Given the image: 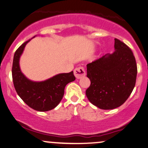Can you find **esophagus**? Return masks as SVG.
I'll use <instances>...</instances> for the list:
<instances>
[{"label":"esophagus","mask_w":148,"mask_h":148,"mask_svg":"<svg viewBox=\"0 0 148 148\" xmlns=\"http://www.w3.org/2000/svg\"><path fill=\"white\" fill-rule=\"evenodd\" d=\"M74 75L77 79H80L86 75V71L84 68L82 66H79L76 68L74 70Z\"/></svg>","instance_id":"esophagus-1"}]
</instances>
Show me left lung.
<instances>
[{
  "instance_id": "8db88e82",
  "label": "left lung",
  "mask_w": 148,
  "mask_h": 148,
  "mask_svg": "<svg viewBox=\"0 0 148 148\" xmlns=\"http://www.w3.org/2000/svg\"><path fill=\"white\" fill-rule=\"evenodd\" d=\"M115 51L87 64L90 86L86 95L92 104L101 109L122 105L135 86L137 68L131 49L115 39Z\"/></svg>"
}]
</instances>
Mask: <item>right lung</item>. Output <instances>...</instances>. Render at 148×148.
Here are the masks:
<instances>
[{"label":"right lung","mask_w":148,"mask_h":148,"mask_svg":"<svg viewBox=\"0 0 148 148\" xmlns=\"http://www.w3.org/2000/svg\"><path fill=\"white\" fill-rule=\"evenodd\" d=\"M30 40L23 43L15 52L12 66L13 85L19 97L26 105L36 111L47 112L60 103L65 86L73 82L75 77L71 71L56 75L42 82H34L26 77L21 71L20 58L25 46Z\"/></svg>","instance_id":"obj_1"}]
</instances>
